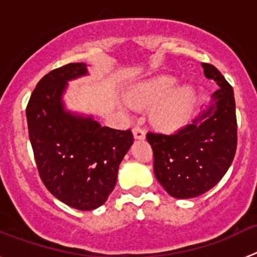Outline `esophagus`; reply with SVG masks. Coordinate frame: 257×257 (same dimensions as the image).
I'll use <instances>...</instances> for the list:
<instances>
[{
  "label": "esophagus",
  "mask_w": 257,
  "mask_h": 257,
  "mask_svg": "<svg viewBox=\"0 0 257 257\" xmlns=\"http://www.w3.org/2000/svg\"><path fill=\"white\" fill-rule=\"evenodd\" d=\"M133 134H134V138H135L136 140H144L145 139V131L143 130L142 127H139V126L134 127Z\"/></svg>",
  "instance_id": "1"
}]
</instances>
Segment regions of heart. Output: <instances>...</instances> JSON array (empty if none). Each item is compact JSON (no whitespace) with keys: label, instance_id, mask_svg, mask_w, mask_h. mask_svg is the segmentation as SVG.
<instances>
[{"label":"heart","instance_id":"heart-1","mask_svg":"<svg viewBox=\"0 0 257 257\" xmlns=\"http://www.w3.org/2000/svg\"><path fill=\"white\" fill-rule=\"evenodd\" d=\"M178 78L160 74L142 81L128 91L131 104L151 106L149 118L156 127L165 131L178 130L188 121L196 103V90L192 85H176Z\"/></svg>","mask_w":257,"mask_h":257}]
</instances>
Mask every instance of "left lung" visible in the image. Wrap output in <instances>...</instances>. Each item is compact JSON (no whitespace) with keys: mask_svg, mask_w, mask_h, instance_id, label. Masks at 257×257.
I'll return each instance as SVG.
<instances>
[{"mask_svg":"<svg viewBox=\"0 0 257 257\" xmlns=\"http://www.w3.org/2000/svg\"><path fill=\"white\" fill-rule=\"evenodd\" d=\"M206 78L219 88L198 117L172 135L147 134L154 156V175L170 196L198 197L221 180L237 149L234 92L221 73L202 63Z\"/></svg>","mask_w":257,"mask_h":257,"instance_id":"left-lung-1","label":"left lung"}]
</instances>
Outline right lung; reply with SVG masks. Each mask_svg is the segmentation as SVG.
<instances>
[{
	"label": "right lung",
	"mask_w": 257,
	"mask_h": 257,
	"mask_svg": "<svg viewBox=\"0 0 257 257\" xmlns=\"http://www.w3.org/2000/svg\"><path fill=\"white\" fill-rule=\"evenodd\" d=\"M87 74L85 63L51 70L37 83L27 105L41 180L55 198L81 211L105 203L117 183L119 163L134 143L130 130L101 126L92 115L65 108L68 82Z\"/></svg>",
	"instance_id": "add662e5"
}]
</instances>
